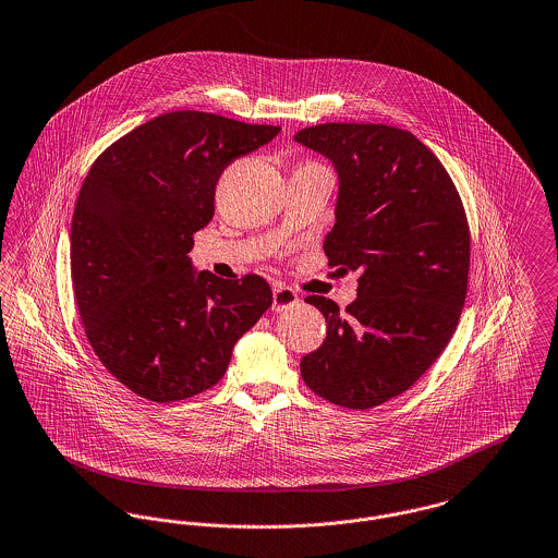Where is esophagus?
Wrapping results in <instances>:
<instances>
[{
    "label": "esophagus",
    "instance_id": "obj_1",
    "mask_svg": "<svg viewBox=\"0 0 558 558\" xmlns=\"http://www.w3.org/2000/svg\"><path fill=\"white\" fill-rule=\"evenodd\" d=\"M299 303V295H296L295 289L287 287V284H276L274 287V303H271V310L274 312H284L289 307H293Z\"/></svg>",
    "mask_w": 558,
    "mask_h": 558
}]
</instances>
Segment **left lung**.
<instances>
[{
	"instance_id": "1",
	"label": "left lung",
	"mask_w": 558,
	"mask_h": 558,
	"mask_svg": "<svg viewBox=\"0 0 558 558\" xmlns=\"http://www.w3.org/2000/svg\"><path fill=\"white\" fill-rule=\"evenodd\" d=\"M296 143L327 156L339 174L330 265L359 271V296L339 312L310 295L327 320L305 354V386L332 404L371 409L407 392L447 348L468 293L470 228L456 183L409 131L330 122Z\"/></svg>"
}]
</instances>
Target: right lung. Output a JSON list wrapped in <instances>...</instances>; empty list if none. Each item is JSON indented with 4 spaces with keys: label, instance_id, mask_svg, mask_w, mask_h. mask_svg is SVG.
<instances>
[{
    "label": "right lung",
    "instance_id": "right-lung-1",
    "mask_svg": "<svg viewBox=\"0 0 558 558\" xmlns=\"http://www.w3.org/2000/svg\"><path fill=\"white\" fill-rule=\"evenodd\" d=\"M278 132L172 111L90 166L71 221L73 295L102 366L141 398L174 402L213 388L271 305L262 276L196 274L187 253L215 215L221 172Z\"/></svg>",
    "mask_w": 558,
    "mask_h": 558
}]
</instances>
